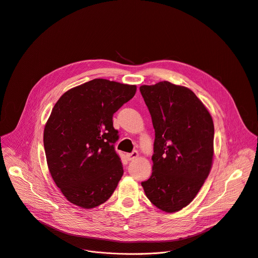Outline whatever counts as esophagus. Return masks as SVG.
Masks as SVG:
<instances>
[{
	"label": "esophagus",
	"instance_id": "esophagus-1",
	"mask_svg": "<svg viewBox=\"0 0 258 258\" xmlns=\"http://www.w3.org/2000/svg\"><path fill=\"white\" fill-rule=\"evenodd\" d=\"M126 156H127L128 160H134V159H136L139 156V153H138V151H133L132 153L127 154Z\"/></svg>",
	"mask_w": 258,
	"mask_h": 258
}]
</instances>
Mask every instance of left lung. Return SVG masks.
I'll list each match as a JSON object with an SVG mask.
<instances>
[{
    "label": "left lung",
    "instance_id": "8db88e82",
    "mask_svg": "<svg viewBox=\"0 0 258 258\" xmlns=\"http://www.w3.org/2000/svg\"><path fill=\"white\" fill-rule=\"evenodd\" d=\"M140 92L155 130L152 174L142 187L156 207L175 212L196 197L209 174L213 121L203 103L185 87L160 82L142 86Z\"/></svg>",
    "mask_w": 258,
    "mask_h": 258
}]
</instances>
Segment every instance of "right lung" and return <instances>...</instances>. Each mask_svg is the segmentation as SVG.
I'll list each match as a JSON object with an SVG mask.
<instances>
[{
  "label": "right lung",
  "mask_w": 258,
  "mask_h": 258,
  "mask_svg": "<svg viewBox=\"0 0 258 258\" xmlns=\"http://www.w3.org/2000/svg\"><path fill=\"white\" fill-rule=\"evenodd\" d=\"M136 86L96 79L73 88L55 104L44 131L47 163L56 186L72 204L94 208L107 201L123 174L113 114Z\"/></svg>",
  "instance_id": "1"
}]
</instances>
